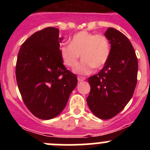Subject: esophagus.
I'll use <instances>...</instances> for the list:
<instances>
[{
  "instance_id": "obj_1",
  "label": "esophagus",
  "mask_w": 150,
  "mask_h": 150,
  "mask_svg": "<svg viewBox=\"0 0 150 150\" xmlns=\"http://www.w3.org/2000/svg\"><path fill=\"white\" fill-rule=\"evenodd\" d=\"M78 80L79 82H81V81H83L86 80V78H84V77H81V76H79L78 77Z\"/></svg>"
}]
</instances>
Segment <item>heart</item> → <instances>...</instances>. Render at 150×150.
Segmentation results:
<instances>
[{
    "label": "heart",
    "mask_w": 150,
    "mask_h": 150,
    "mask_svg": "<svg viewBox=\"0 0 150 150\" xmlns=\"http://www.w3.org/2000/svg\"><path fill=\"white\" fill-rule=\"evenodd\" d=\"M59 54L62 62L69 67L77 64L81 54L83 59L74 68V72L88 75L93 67L99 69L107 63L110 55V44L103 35L83 30L72 36L70 44L60 47Z\"/></svg>",
    "instance_id": "b5f03b06"
}]
</instances>
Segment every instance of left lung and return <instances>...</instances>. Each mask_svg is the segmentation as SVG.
Listing matches in <instances>:
<instances>
[{"instance_id": "1", "label": "left lung", "mask_w": 150, "mask_h": 150, "mask_svg": "<svg viewBox=\"0 0 150 150\" xmlns=\"http://www.w3.org/2000/svg\"><path fill=\"white\" fill-rule=\"evenodd\" d=\"M104 35L111 44L110 55L103 69L89 77L91 91L87 104L99 118L117 115L134 94L137 82L138 60L128 38L116 29H107Z\"/></svg>"}]
</instances>
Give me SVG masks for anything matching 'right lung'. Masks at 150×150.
<instances>
[{"label": "right lung", "instance_id": "add662e5", "mask_svg": "<svg viewBox=\"0 0 150 150\" xmlns=\"http://www.w3.org/2000/svg\"><path fill=\"white\" fill-rule=\"evenodd\" d=\"M59 30L46 28L32 35L21 46L16 78L22 99L35 117L50 120L62 112L78 78L67 69L59 54Z\"/></svg>", "mask_w": 150, "mask_h": 150}]
</instances>
